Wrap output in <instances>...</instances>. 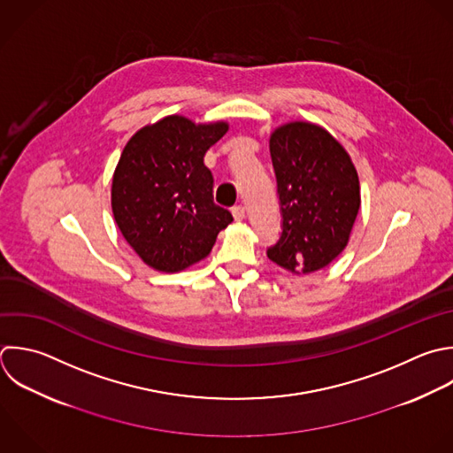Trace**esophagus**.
I'll list each match as a JSON object with an SVG mask.
<instances>
[{"label": "esophagus", "mask_w": 453, "mask_h": 453, "mask_svg": "<svg viewBox=\"0 0 453 453\" xmlns=\"http://www.w3.org/2000/svg\"><path fill=\"white\" fill-rule=\"evenodd\" d=\"M232 214H234L235 221H242L246 218V209L242 205H235V207H232Z\"/></svg>", "instance_id": "34e87169"}]
</instances>
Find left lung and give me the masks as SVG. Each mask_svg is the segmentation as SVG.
I'll list each match as a JSON object with an SVG mask.
<instances>
[{"instance_id": "8db88e82", "label": "left lung", "mask_w": 453, "mask_h": 453, "mask_svg": "<svg viewBox=\"0 0 453 453\" xmlns=\"http://www.w3.org/2000/svg\"><path fill=\"white\" fill-rule=\"evenodd\" d=\"M281 205V235L269 260L294 274L331 264L347 246L361 196L350 156L324 127L288 122L269 138Z\"/></svg>"}]
</instances>
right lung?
Masks as SVG:
<instances>
[{
	"mask_svg": "<svg viewBox=\"0 0 453 453\" xmlns=\"http://www.w3.org/2000/svg\"><path fill=\"white\" fill-rule=\"evenodd\" d=\"M228 131L226 122L195 124L170 115L127 142L111 182V209L124 239L161 273L203 260L234 218L212 200L205 152Z\"/></svg>",
	"mask_w": 453,
	"mask_h": 453,
	"instance_id": "obj_1",
	"label": "right lung"
}]
</instances>
